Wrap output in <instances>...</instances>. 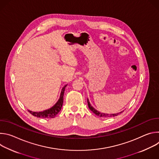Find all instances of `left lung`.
Instances as JSON below:
<instances>
[{"mask_svg": "<svg viewBox=\"0 0 159 159\" xmlns=\"http://www.w3.org/2000/svg\"><path fill=\"white\" fill-rule=\"evenodd\" d=\"M87 104H88V106H89V108L90 109V110H91L95 115H96L97 116L101 117V118H109V117H112V116H116L120 114V113H121L123 112V111H121L120 112L116 113V114H106V113L100 112L98 111H97L96 109H95L91 105H90L88 99H87Z\"/></svg>", "mask_w": 159, "mask_h": 159, "instance_id": "left-lung-1", "label": "left lung"}]
</instances>
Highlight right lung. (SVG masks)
<instances>
[{
  "instance_id": "right-lung-1",
  "label": "right lung",
  "mask_w": 159,
  "mask_h": 159,
  "mask_svg": "<svg viewBox=\"0 0 159 159\" xmlns=\"http://www.w3.org/2000/svg\"><path fill=\"white\" fill-rule=\"evenodd\" d=\"M66 85H65L61 91L60 96L57 101V102L51 108L44 110L43 111L41 112H34L28 110V111L31 113L32 115L34 116H36L37 118H55L56 115L58 114V113L60 111L61 108L63 105V95H64V92H65V89L66 87Z\"/></svg>"
}]
</instances>
